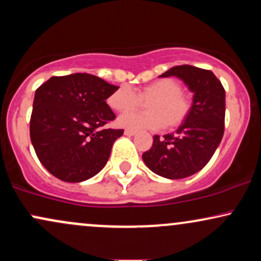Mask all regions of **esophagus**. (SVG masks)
Masks as SVG:
<instances>
[{"instance_id":"1","label":"esophagus","mask_w":261,"mask_h":261,"mask_svg":"<svg viewBox=\"0 0 261 261\" xmlns=\"http://www.w3.org/2000/svg\"><path fill=\"white\" fill-rule=\"evenodd\" d=\"M124 134L126 135V136H134V135H136V131L131 130V128H126V130L124 131Z\"/></svg>"}]
</instances>
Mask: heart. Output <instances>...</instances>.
Here are the masks:
<instances>
[{"label":"heart","mask_w":261,"mask_h":261,"mask_svg":"<svg viewBox=\"0 0 261 261\" xmlns=\"http://www.w3.org/2000/svg\"><path fill=\"white\" fill-rule=\"evenodd\" d=\"M148 101V112L128 113L119 118L122 127L160 128L166 126L175 128L187 121L193 109V99L182 92L180 82L174 79H161L141 87L135 93L127 86H121L108 98V104L119 113L130 112Z\"/></svg>","instance_id":"b5f03b06"}]
</instances>
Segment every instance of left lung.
<instances>
[{
    "mask_svg": "<svg viewBox=\"0 0 261 261\" xmlns=\"http://www.w3.org/2000/svg\"><path fill=\"white\" fill-rule=\"evenodd\" d=\"M169 76L184 81L194 93L193 109L175 133L154 135L153 145L142 158L155 174L182 179L201 170L222 140L226 92L212 71L195 66H174L160 77Z\"/></svg>",
    "mask_w": 261,
    "mask_h": 261,
    "instance_id": "obj_1",
    "label": "left lung"
}]
</instances>
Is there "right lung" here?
I'll return each mask as SVG.
<instances>
[{
	"mask_svg": "<svg viewBox=\"0 0 261 261\" xmlns=\"http://www.w3.org/2000/svg\"><path fill=\"white\" fill-rule=\"evenodd\" d=\"M89 73L54 76L35 91L31 140L39 161L60 180L80 182L99 173L122 128L107 99L118 89Z\"/></svg>",
	"mask_w": 261,
	"mask_h": 261,
	"instance_id": "add662e5",
	"label": "right lung"
}]
</instances>
